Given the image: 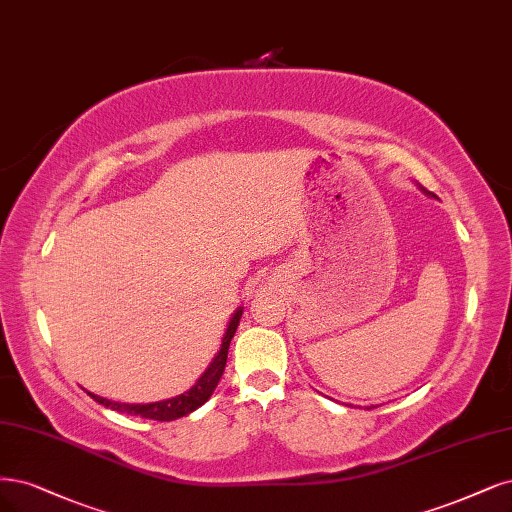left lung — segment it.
Wrapping results in <instances>:
<instances>
[{
	"label": "left lung",
	"instance_id": "1",
	"mask_svg": "<svg viewBox=\"0 0 512 512\" xmlns=\"http://www.w3.org/2000/svg\"><path fill=\"white\" fill-rule=\"evenodd\" d=\"M421 190H424V188H421ZM426 192V195H430V197H436V195H432V192H428V190H424Z\"/></svg>",
	"mask_w": 512,
	"mask_h": 512
}]
</instances>
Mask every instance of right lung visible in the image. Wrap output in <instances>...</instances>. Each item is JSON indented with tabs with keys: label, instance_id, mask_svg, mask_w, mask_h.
Wrapping results in <instances>:
<instances>
[{
	"label": "right lung",
	"instance_id": "obj_1",
	"mask_svg": "<svg viewBox=\"0 0 512 512\" xmlns=\"http://www.w3.org/2000/svg\"><path fill=\"white\" fill-rule=\"evenodd\" d=\"M243 315V309L239 307L231 322H228V328L224 332V339H222V345H220V351L218 356L211 360V364L207 366L205 373L199 377V381L190 387L188 392L175 396V398H167V400H161V402H150V404H127V402H112L108 398H101V396H95L88 392V396H91L95 402L103 404V407H108L112 411H118V413H127V415H139V417H146V419H156V421H173L178 417H184L192 411H197L201 404H205L209 400V396L214 394L216 385L224 373V366H226V358H228V347H231V339L235 337L237 332V326H239V320Z\"/></svg>",
	"mask_w": 512,
	"mask_h": 512
}]
</instances>
